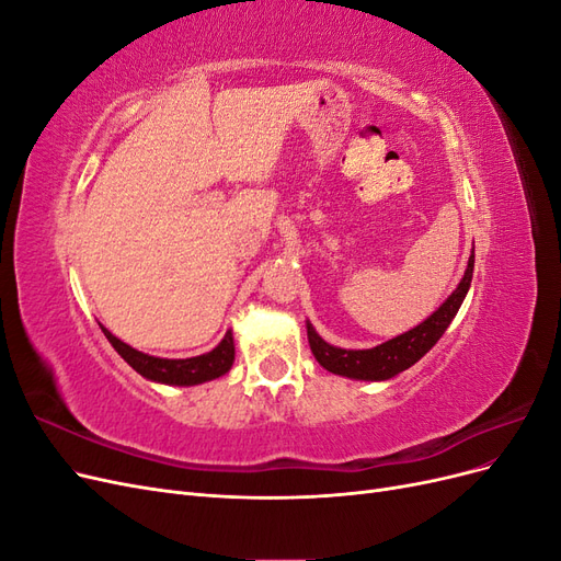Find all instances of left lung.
<instances>
[{
    "mask_svg": "<svg viewBox=\"0 0 561 561\" xmlns=\"http://www.w3.org/2000/svg\"><path fill=\"white\" fill-rule=\"evenodd\" d=\"M472 268H474V248L468 257V266L461 283H458L456 290L439 304V309L433 311L423 322H419V325L412 328L410 332L388 339V342L375 348L353 351V348L332 346L307 320L309 346L316 355V360L328 371H332V375L348 377L355 381H386V379L398 377L400 371L410 369L414 363H419L423 355L439 342V336L445 334L449 322L454 320L458 309H461V304L470 290Z\"/></svg>",
    "mask_w": 561,
    "mask_h": 561,
    "instance_id": "8db88e82",
    "label": "left lung"
}]
</instances>
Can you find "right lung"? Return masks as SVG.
<instances>
[{"mask_svg":"<svg viewBox=\"0 0 561 561\" xmlns=\"http://www.w3.org/2000/svg\"><path fill=\"white\" fill-rule=\"evenodd\" d=\"M100 330L105 332L107 342L114 346V351L122 355V358L142 375L149 381L165 383V386H198L213 381L217 377L227 375L233 365V334L231 330L225 334L222 342H219L213 351L194 355V358H157V355L142 353L138 348L128 346L122 339L114 336L105 325H100Z\"/></svg>","mask_w":561,"mask_h":561,"instance_id":"right-lung-1","label":"right lung"}]
</instances>
